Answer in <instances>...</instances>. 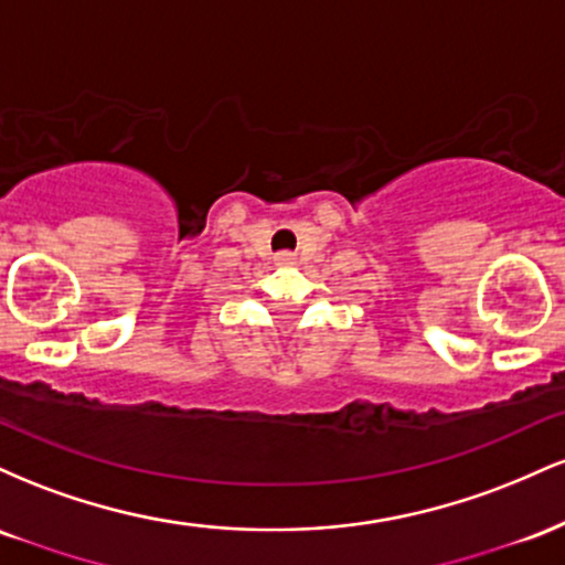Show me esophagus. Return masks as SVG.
<instances>
[{"mask_svg":"<svg viewBox=\"0 0 565 565\" xmlns=\"http://www.w3.org/2000/svg\"><path fill=\"white\" fill-rule=\"evenodd\" d=\"M274 260H276V265H295L297 257L291 255V252H278Z\"/></svg>","mask_w":565,"mask_h":565,"instance_id":"1","label":"esophagus"}]
</instances>
